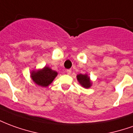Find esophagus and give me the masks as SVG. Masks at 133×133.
I'll return each instance as SVG.
<instances>
[{
  "mask_svg": "<svg viewBox=\"0 0 133 133\" xmlns=\"http://www.w3.org/2000/svg\"><path fill=\"white\" fill-rule=\"evenodd\" d=\"M66 72L68 75H70V74H71V72H72V70H67Z\"/></svg>",
  "mask_w": 133,
  "mask_h": 133,
  "instance_id": "1",
  "label": "esophagus"
}]
</instances>
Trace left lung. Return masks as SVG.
Here are the masks:
<instances>
[{
    "label": "left lung",
    "instance_id": "obj_1",
    "mask_svg": "<svg viewBox=\"0 0 133 133\" xmlns=\"http://www.w3.org/2000/svg\"><path fill=\"white\" fill-rule=\"evenodd\" d=\"M77 80L81 86L84 88H90L92 86V81L88 74H79L77 75Z\"/></svg>",
    "mask_w": 133,
    "mask_h": 133
}]
</instances>
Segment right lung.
Wrapping results in <instances>:
<instances>
[{"instance_id": "1", "label": "right lung", "mask_w": 133, "mask_h": 133, "mask_svg": "<svg viewBox=\"0 0 133 133\" xmlns=\"http://www.w3.org/2000/svg\"><path fill=\"white\" fill-rule=\"evenodd\" d=\"M58 75V72L52 70L50 67L45 66L43 68L30 72V78L34 83L41 87H48L52 83Z\"/></svg>"}]
</instances>
